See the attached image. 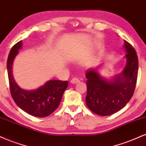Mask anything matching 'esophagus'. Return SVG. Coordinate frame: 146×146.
<instances>
[{
  "mask_svg": "<svg viewBox=\"0 0 146 146\" xmlns=\"http://www.w3.org/2000/svg\"><path fill=\"white\" fill-rule=\"evenodd\" d=\"M80 82V80L77 78H73L72 80H71V84H78Z\"/></svg>",
  "mask_w": 146,
  "mask_h": 146,
  "instance_id": "obj_1",
  "label": "esophagus"
}]
</instances>
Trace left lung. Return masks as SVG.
<instances>
[{"label": "left lung", "instance_id": "left-lung-1", "mask_svg": "<svg viewBox=\"0 0 146 146\" xmlns=\"http://www.w3.org/2000/svg\"><path fill=\"white\" fill-rule=\"evenodd\" d=\"M126 64L123 71L111 80L99 73L101 65L88 69L86 104L88 108L100 116H108L120 110L130 101L135 92L138 75V58L135 48L124 40Z\"/></svg>", "mask_w": 146, "mask_h": 146}]
</instances>
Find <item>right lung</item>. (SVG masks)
I'll return each instance as SVG.
<instances>
[{
    "instance_id": "add662e5",
    "label": "right lung",
    "mask_w": 146,
    "mask_h": 146,
    "mask_svg": "<svg viewBox=\"0 0 146 146\" xmlns=\"http://www.w3.org/2000/svg\"><path fill=\"white\" fill-rule=\"evenodd\" d=\"M22 44V41L16 43L11 48L7 58V67L11 97L16 105L27 113L33 117H47L59 106L64 92L68 87V82L50 80L36 90L21 88L13 76L12 66Z\"/></svg>"
}]
</instances>
